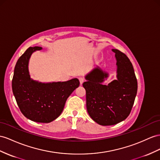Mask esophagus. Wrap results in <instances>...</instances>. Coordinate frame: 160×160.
I'll return each mask as SVG.
<instances>
[{
    "label": "esophagus",
    "instance_id": "esophagus-1",
    "mask_svg": "<svg viewBox=\"0 0 160 160\" xmlns=\"http://www.w3.org/2000/svg\"><path fill=\"white\" fill-rule=\"evenodd\" d=\"M79 80H80V84H82V83L84 82V78H82V77H80V78H79Z\"/></svg>",
    "mask_w": 160,
    "mask_h": 160
}]
</instances>
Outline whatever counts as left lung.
<instances>
[{
    "mask_svg": "<svg viewBox=\"0 0 160 160\" xmlns=\"http://www.w3.org/2000/svg\"><path fill=\"white\" fill-rule=\"evenodd\" d=\"M117 60V78L108 85L102 82L108 74L99 68L85 77L87 112L102 126L116 124L129 116L137 92V80L132 63L124 52L112 49Z\"/></svg>",
    "mask_w": 160,
    "mask_h": 160,
    "instance_id": "1",
    "label": "left lung"
}]
</instances>
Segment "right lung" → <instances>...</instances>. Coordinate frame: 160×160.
<instances>
[{"mask_svg":"<svg viewBox=\"0 0 160 160\" xmlns=\"http://www.w3.org/2000/svg\"><path fill=\"white\" fill-rule=\"evenodd\" d=\"M42 47H29L15 65L12 89L23 116L32 121L49 123L63 112L65 101L79 87L78 79L67 82L41 83L32 80L28 72V61L32 52Z\"/></svg>","mask_w":160,"mask_h":160,"instance_id":"right-lung-1","label":"right lung"}]
</instances>
